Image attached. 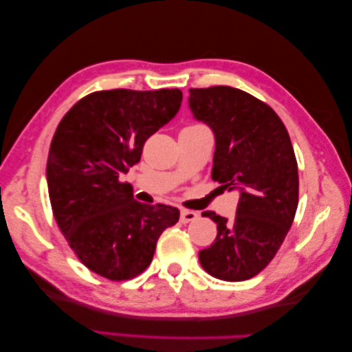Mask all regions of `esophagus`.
I'll return each mask as SVG.
<instances>
[{"label":"esophagus","mask_w":352,"mask_h":352,"mask_svg":"<svg viewBox=\"0 0 352 352\" xmlns=\"http://www.w3.org/2000/svg\"><path fill=\"white\" fill-rule=\"evenodd\" d=\"M197 218H198L197 212L187 210V209H182V210H181V221H182V223H190V221L197 220Z\"/></svg>","instance_id":"obj_1"}]
</instances>
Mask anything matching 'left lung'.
Returning a JSON list of instances; mask_svg holds the SVG:
<instances>
[{"label": "left lung", "mask_w": 352, "mask_h": 352, "mask_svg": "<svg viewBox=\"0 0 352 352\" xmlns=\"http://www.w3.org/2000/svg\"><path fill=\"white\" fill-rule=\"evenodd\" d=\"M188 106L214 131L212 179L240 193L234 220L203 214L218 232L199 251V263L217 279H251L273 261L296 214L298 164L289 132L268 104L228 85L190 89Z\"/></svg>", "instance_id": "1"}]
</instances>
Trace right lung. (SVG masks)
I'll return each instance as SVG.
<instances>
[{"label": "right lung", "mask_w": 352, "mask_h": 352, "mask_svg": "<svg viewBox=\"0 0 352 352\" xmlns=\"http://www.w3.org/2000/svg\"><path fill=\"white\" fill-rule=\"evenodd\" d=\"M181 102L179 89L94 91L57 126L46 164L51 207L74 254L102 278L145 272L160 234L179 220L176 207L138 203L120 176L138 164L145 142Z\"/></svg>", "instance_id": "right-lung-1"}]
</instances>
